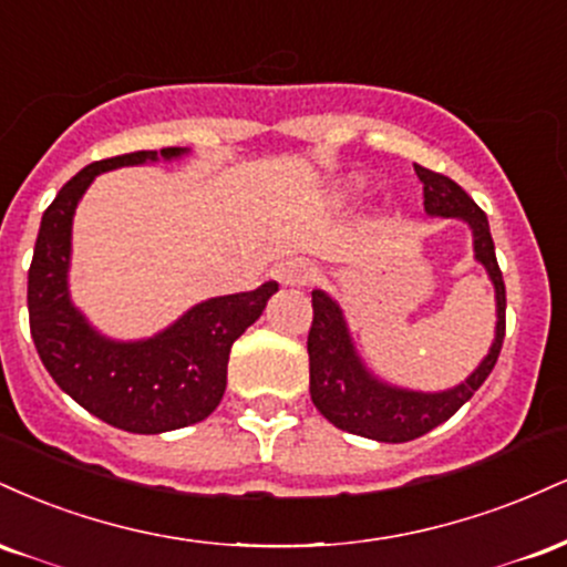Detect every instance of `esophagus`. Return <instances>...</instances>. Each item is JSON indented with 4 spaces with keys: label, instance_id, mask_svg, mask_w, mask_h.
<instances>
[{
    "label": "esophagus",
    "instance_id": "34e87169",
    "mask_svg": "<svg viewBox=\"0 0 567 567\" xmlns=\"http://www.w3.org/2000/svg\"><path fill=\"white\" fill-rule=\"evenodd\" d=\"M275 277L282 285H306L311 279V264L301 261V258H290V261L277 266Z\"/></svg>",
    "mask_w": 567,
    "mask_h": 567
}]
</instances>
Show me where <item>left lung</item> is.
Here are the masks:
<instances>
[{"label":"left lung","mask_w":567,"mask_h":567,"mask_svg":"<svg viewBox=\"0 0 567 567\" xmlns=\"http://www.w3.org/2000/svg\"><path fill=\"white\" fill-rule=\"evenodd\" d=\"M415 175L424 184V210L429 216L458 218L472 229L474 258L485 266L496 288V338L485 360L464 383L445 392H413V389L392 386L370 373L357 354L341 306L328 292H311L315 320H311L309 341H306L311 402L333 426L379 442L415 440L451 419L455 410L472 400V394L496 368L506 333V288L487 216L447 175L426 171L421 165H415Z\"/></svg>","instance_id":"8db88e82"}]
</instances>
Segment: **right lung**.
Listing matches in <instances>:
<instances>
[{
  "mask_svg": "<svg viewBox=\"0 0 567 567\" xmlns=\"http://www.w3.org/2000/svg\"><path fill=\"white\" fill-rule=\"evenodd\" d=\"M188 148H162L165 159ZM157 152L101 159L80 171L44 210L29 269V324L39 360L58 386L87 413L133 434H162L205 421L226 392L229 351L261 317L277 282L207 298L162 333L143 341L101 336L71 303V224L95 175L157 162Z\"/></svg>",
  "mask_w": 567,
  "mask_h": 567,
  "instance_id": "obj_1",
  "label": "right lung"
}]
</instances>
